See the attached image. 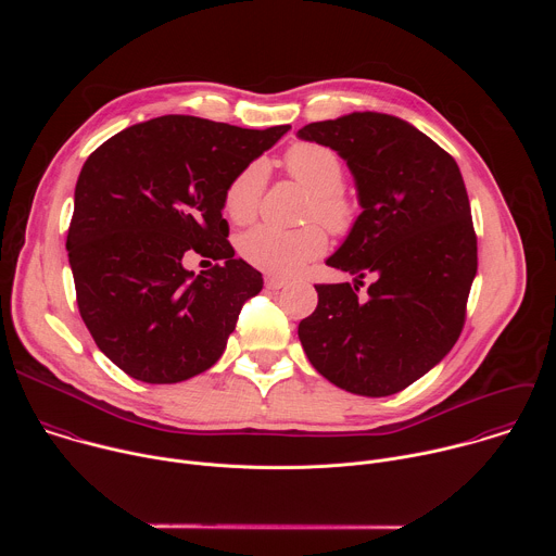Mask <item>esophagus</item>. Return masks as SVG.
<instances>
[{
  "mask_svg": "<svg viewBox=\"0 0 556 556\" xmlns=\"http://www.w3.org/2000/svg\"><path fill=\"white\" fill-rule=\"evenodd\" d=\"M286 283H288L286 279L275 277V275H268V277H266V288H268V290H281Z\"/></svg>",
  "mask_w": 556,
  "mask_h": 556,
  "instance_id": "esophagus-1",
  "label": "esophagus"
}]
</instances>
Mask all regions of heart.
<instances>
[{"label": "heart", "instance_id": "1", "mask_svg": "<svg viewBox=\"0 0 556 556\" xmlns=\"http://www.w3.org/2000/svg\"><path fill=\"white\" fill-rule=\"evenodd\" d=\"M283 167L290 178L312 191L305 219L321 220L334 235H350L356 228L361 206L356 198L343 189L345 165L332 147L307 140L294 142L283 153ZM266 180L268 169L262 161L249 163L228 180L222 204L224 213L235 224H247L257 215ZM237 249L251 266L286 277L299 273L305 264L328 251V232L315 222L299 228L257 224L240 235Z\"/></svg>", "mask_w": 556, "mask_h": 556}]
</instances>
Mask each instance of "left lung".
<instances>
[{
  "instance_id": "obj_1",
  "label": "left lung",
  "mask_w": 556,
  "mask_h": 556,
  "mask_svg": "<svg viewBox=\"0 0 556 556\" xmlns=\"http://www.w3.org/2000/svg\"><path fill=\"white\" fill-rule=\"evenodd\" d=\"M303 140L332 147L354 174L363 213L328 266L356 283H316L301 345L337 387L399 393L459 339L478 273V235L453 155L414 125L376 112L309 123ZM363 278L372 283L358 298Z\"/></svg>"
}]
</instances>
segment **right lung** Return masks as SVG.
Segmentation results:
<instances>
[{
	"label": "right lung",
	"mask_w": 556,
	"mask_h": 556,
	"mask_svg": "<svg viewBox=\"0 0 556 556\" xmlns=\"http://www.w3.org/2000/svg\"><path fill=\"white\" fill-rule=\"evenodd\" d=\"M288 129L169 114L90 153L65 247L81 319L127 376L180 382L222 356L242 305L264 286L232 257L224 189ZM193 252L218 264L195 278L181 266Z\"/></svg>",
	"instance_id": "right-lung-1"
}]
</instances>
